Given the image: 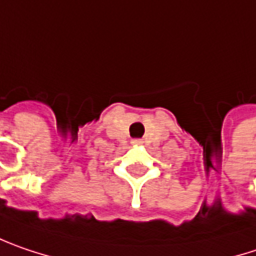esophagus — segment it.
I'll return each mask as SVG.
<instances>
[{
    "label": "esophagus",
    "instance_id": "obj_1",
    "mask_svg": "<svg viewBox=\"0 0 256 256\" xmlns=\"http://www.w3.org/2000/svg\"><path fill=\"white\" fill-rule=\"evenodd\" d=\"M132 143H134V144H142V139H134Z\"/></svg>",
    "mask_w": 256,
    "mask_h": 256
}]
</instances>
